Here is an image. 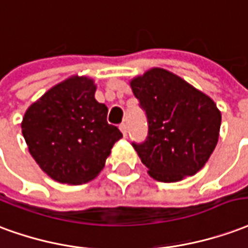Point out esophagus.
<instances>
[{
    "label": "esophagus",
    "mask_w": 248,
    "mask_h": 248,
    "mask_svg": "<svg viewBox=\"0 0 248 248\" xmlns=\"http://www.w3.org/2000/svg\"><path fill=\"white\" fill-rule=\"evenodd\" d=\"M119 128H120V131H122V133L124 135V137H125L126 135H128V125H126L125 123H123V124H120Z\"/></svg>",
    "instance_id": "obj_1"
}]
</instances>
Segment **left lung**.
I'll list each match as a JSON object with an SVG mask.
<instances>
[{"label": "left lung", "mask_w": 248, "mask_h": 248, "mask_svg": "<svg viewBox=\"0 0 248 248\" xmlns=\"http://www.w3.org/2000/svg\"><path fill=\"white\" fill-rule=\"evenodd\" d=\"M131 87L148 122L145 140L132 145L149 174L161 182L196 174L218 142L220 112L216 103L164 68L135 78Z\"/></svg>", "instance_id": "8db88e82"}]
</instances>
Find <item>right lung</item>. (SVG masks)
<instances>
[{"instance_id": "1", "label": "right lung", "mask_w": 248, "mask_h": 248, "mask_svg": "<svg viewBox=\"0 0 248 248\" xmlns=\"http://www.w3.org/2000/svg\"><path fill=\"white\" fill-rule=\"evenodd\" d=\"M95 90L90 78L67 79L25 113L22 135L29 152L55 181L78 185L92 180L123 137L117 126L107 123L108 108L96 102Z\"/></svg>"}]
</instances>
